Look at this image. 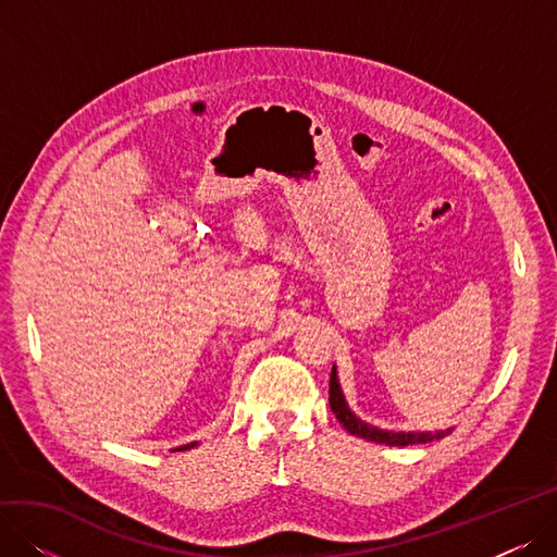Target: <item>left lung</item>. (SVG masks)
Masks as SVG:
<instances>
[{
  "mask_svg": "<svg viewBox=\"0 0 557 557\" xmlns=\"http://www.w3.org/2000/svg\"><path fill=\"white\" fill-rule=\"evenodd\" d=\"M330 406H332V413L336 416V420L347 429V433L363 437V441H370V443H379V445H393V447L424 445V443L441 441V437L451 433L449 429L437 431V433H393V431H382V429H374V426L361 422L345 404V397L341 393L338 379H336V368H332V376H330Z\"/></svg>",
  "mask_w": 557,
  "mask_h": 557,
  "instance_id": "8db88e82",
  "label": "left lung"
}]
</instances>
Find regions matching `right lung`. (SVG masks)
Here are the masks:
<instances>
[{"label": "right lung", "instance_id": "add662e5", "mask_svg": "<svg viewBox=\"0 0 557 557\" xmlns=\"http://www.w3.org/2000/svg\"><path fill=\"white\" fill-rule=\"evenodd\" d=\"M191 447H196V443H191V445H185V447H181V449H191Z\"/></svg>", "mask_w": 557, "mask_h": 557}]
</instances>
